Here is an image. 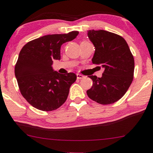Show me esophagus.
I'll return each mask as SVG.
<instances>
[{"label":"esophagus","mask_w":153,"mask_h":153,"mask_svg":"<svg viewBox=\"0 0 153 153\" xmlns=\"http://www.w3.org/2000/svg\"><path fill=\"white\" fill-rule=\"evenodd\" d=\"M84 78V76H83V75H81V74H77V78H78V79H82V78Z\"/></svg>","instance_id":"1"}]
</instances>
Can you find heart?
<instances>
[{
  "mask_svg": "<svg viewBox=\"0 0 153 153\" xmlns=\"http://www.w3.org/2000/svg\"><path fill=\"white\" fill-rule=\"evenodd\" d=\"M83 42H84V41H83Z\"/></svg>",
  "mask_w": 153,
  "mask_h": 153,
  "instance_id": "heart-1",
  "label": "heart"
}]
</instances>
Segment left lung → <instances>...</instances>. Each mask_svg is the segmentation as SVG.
Segmentation results:
<instances>
[{"instance_id":"obj_1","label":"left lung","mask_w":153,"mask_h":153,"mask_svg":"<svg viewBox=\"0 0 153 153\" xmlns=\"http://www.w3.org/2000/svg\"><path fill=\"white\" fill-rule=\"evenodd\" d=\"M88 36L95 47L92 62L105 69L101 78L93 80L87 91L91 100L101 105H110L123 97L134 78V59L123 37L106 30H88Z\"/></svg>"}]
</instances>
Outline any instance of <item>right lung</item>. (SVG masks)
<instances>
[{
    "mask_svg": "<svg viewBox=\"0 0 153 153\" xmlns=\"http://www.w3.org/2000/svg\"><path fill=\"white\" fill-rule=\"evenodd\" d=\"M79 32L47 35L25 44L15 65V76L22 95L33 107L43 111L59 108L68 99L71 85L76 80L73 73L60 74L52 68L59 60L63 43L76 38Z\"/></svg>",
    "mask_w": 153,
    "mask_h": 153,
    "instance_id": "right-lung-1",
    "label": "right lung"
}]
</instances>
